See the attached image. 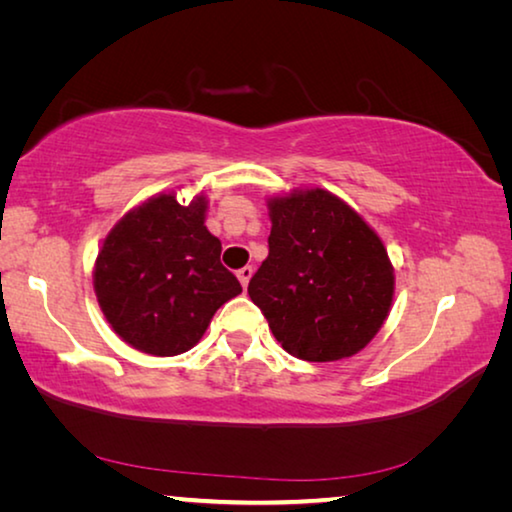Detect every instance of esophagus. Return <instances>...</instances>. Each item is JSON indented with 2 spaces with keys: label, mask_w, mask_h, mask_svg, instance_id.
I'll return each mask as SVG.
<instances>
[{
  "label": "esophagus",
  "mask_w": 512,
  "mask_h": 512,
  "mask_svg": "<svg viewBox=\"0 0 512 512\" xmlns=\"http://www.w3.org/2000/svg\"><path fill=\"white\" fill-rule=\"evenodd\" d=\"M253 273H255V268L253 266H244V268H239L237 271V277H239V282H241V287H248V282H250V277H253Z\"/></svg>",
  "instance_id": "esophagus-1"
}]
</instances>
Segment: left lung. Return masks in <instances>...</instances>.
I'll list each match as a JSON object with an SVG mask.
<instances>
[{
	"mask_svg": "<svg viewBox=\"0 0 512 512\" xmlns=\"http://www.w3.org/2000/svg\"><path fill=\"white\" fill-rule=\"evenodd\" d=\"M268 210V257L250 277V300L293 357H352L379 332L393 302L384 244L325 189L271 198Z\"/></svg>",
	"mask_w": 512,
	"mask_h": 512,
	"instance_id": "left-lung-1",
	"label": "left lung"
}]
</instances>
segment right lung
<instances>
[{
    "mask_svg": "<svg viewBox=\"0 0 512 512\" xmlns=\"http://www.w3.org/2000/svg\"><path fill=\"white\" fill-rule=\"evenodd\" d=\"M207 201L180 205L162 194L128 212L94 266L103 316L133 348L173 357L201 341L241 284L221 264V241L205 228Z\"/></svg>",
    "mask_w": 512,
    "mask_h": 512,
    "instance_id": "right-lung-1",
    "label": "right lung"
}]
</instances>
